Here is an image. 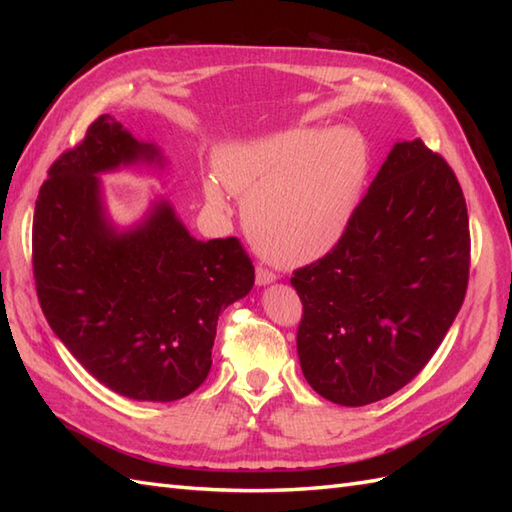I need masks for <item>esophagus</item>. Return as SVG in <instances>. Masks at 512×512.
<instances>
[{
	"mask_svg": "<svg viewBox=\"0 0 512 512\" xmlns=\"http://www.w3.org/2000/svg\"><path fill=\"white\" fill-rule=\"evenodd\" d=\"M257 284L259 286H266V284H273V281L277 279V273L275 270H270L266 266H257Z\"/></svg>",
	"mask_w": 512,
	"mask_h": 512,
	"instance_id": "1",
	"label": "esophagus"
}]
</instances>
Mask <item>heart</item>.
<instances>
[{
  "instance_id": "b5f03b06",
  "label": "heart",
  "mask_w": 512,
  "mask_h": 512,
  "mask_svg": "<svg viewBox=\"0 0 512 512\" xmlns=\"http://www.w3.org/2000/svg\"><path fill=\"white\" fill-rule=\"evenodd\" d=\"M367 173L363 140L347 129H292L228 149L220 178L244 202L255 246L279 264H306L339 242ZM213 204L224 187L206 180Z\"/></svg>"
}]
</instances>
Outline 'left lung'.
Masks as SVG:
<instances>
[{
	"instance_id": "left-lung-1",
	"label": "left lung",
	"mask_w": 512,
	"mask_h": 512,
	"mask_svg": "<svg viewBox=\"0 0 512 512\" xmlns=\"http://www.w3.org/2000/svg\"><path fill=\"white\" fill-rule=\"evenodd\" d=\"M469 213L449 162L396 143L339 242L297 268V352L310 387L363 407L416 378L469 286Z\"/></svg>"
}]
</instances>
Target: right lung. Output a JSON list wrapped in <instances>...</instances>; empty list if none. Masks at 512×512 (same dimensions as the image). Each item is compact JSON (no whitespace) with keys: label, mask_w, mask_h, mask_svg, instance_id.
Listing matches in <instances>:
<instances>
[{"label":"right lung","mask_w":512,"mask_h":512,"mask_svg":"<svg viewBox=\"0 0 512 512\" xmlns=\"http://www.w3.org/2000/svg\"><path fill=\"white\" fill-rule=\"evenodd\" d=\"M156 156L110 114L96 118L41 184L32 275L50 328L99 383L171 402L209 376L217 319L248 295L255 266L237 237L200 242L167 204L134 231H112L96 173Z\"/></svg>","instance_id":"obj_1"}]
</instances>
